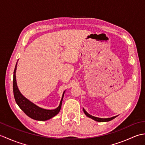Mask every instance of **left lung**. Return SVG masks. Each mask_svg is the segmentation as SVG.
Instances as JSON below:
<instances>
[{
	"label": "left lung",
	"mask_w": 145,
	"mask_h": 145,
	"mask_svg": "<svg viewBox=\"0 0 145 145\" xmlns=\"http://www.w3.org/2000/svg\"><path fill=\"white\" fill-rule=\"evenodd\" d=\"M83 110H84V112L85 113V114L86 115H87L88 117H89V118H91L93 120H95V121H99V122H106V121H111V120H112L113 119L115 118L116 116H113V117H112V118H97V117H95V116H92L91 115H90V114H88L86 111L85 110L84 108H83Z\"/></svg>",
	"instance_id": "1"
}]
</instances>
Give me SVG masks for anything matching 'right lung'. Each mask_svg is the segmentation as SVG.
<instances>
[{
  "instance_id": "right-lung-1",
  "label": "right lung",
  "mask_w": 145,
  "mask_h": 145,
  "mask_svg": "<svg viewBox=\"0 0 145 145\" xmlns=\"http://www.w3.org/2000/svg\"><path fill=\"white\" fill-rule=\"evenodd\" d=\"M17 69V63L15 65L14 71V78H13V91L15 100L17 104L20 107V108L25 113L26 115L33 120H39V121H45L52 118L59 113L61 106V102H62L64 92L63 93L62 98L60 101L59 106L55 110H45L39 107L35 104L32 103L26 98L24 97L20 93L18 90L17 82L16 77H15V72Z\"/></svg>"
}]
</instances>
